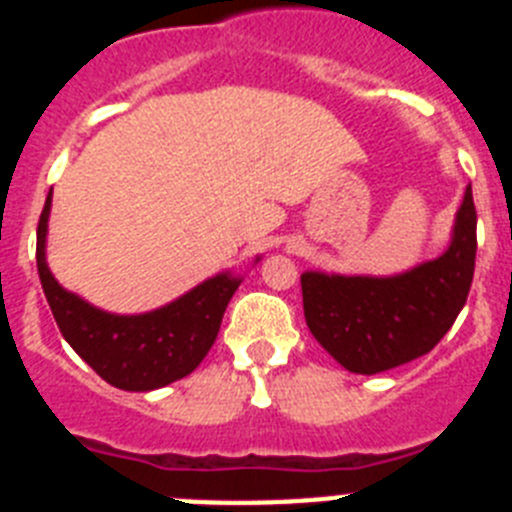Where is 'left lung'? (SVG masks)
<instances>
[{
    "mask_svg": "<svg viewBox=\"0 0 512 512\" xmlns=\"http://www.w3.org/2000/svg\"><path fill=\"white\" fill-rule=\"evenodd\" d=\"M477 256L472 187L456 212L449 251L387 279L302 274V305L315 341L348 372L379 374L428 354L467 302Z\"/></svg>",
    "mask_w": 512,
    "mask_h": 512,
    "instance_id": "1",
    "label": "left lung"
}]
</instances>
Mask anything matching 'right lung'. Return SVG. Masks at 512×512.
Masks as SVG:
<instances>
[{
	"mask_svg": "<svg viewBox=\"0 0 512 512\" xmlns=\"http://www.w3.org/2000/svg\"><path fill=\"white\" fill-rule=\"evenodd\" d=\"M51 194L38 220L40 284L63 338L112 387L148 392L192 374L217 338L223 312L238 289V279L220 274L161 310L146 315H110L71 295L45 264Z\"/></svg>",
	"mask_w": 512,
	"mask_h": 512,
	"instance_id": "1",
	"label": "right lung"
}]
</instances>
